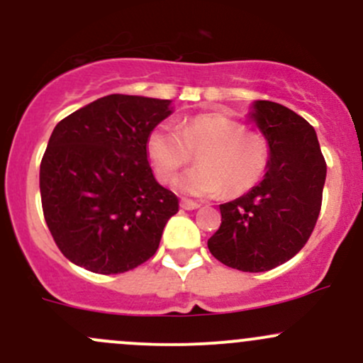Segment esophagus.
Here are the masks:
<instances>
[{
  "label": "esophagus",
  "mask_w": 363,
  "mask_h": 363,
  "mask_svg": "<svg viewBox=\"0 0 363 363\" xmlns=\"http://www.w3.org/2000/svg\"><path fill=\"white\" fill-rule=\"evenodd\" d=\"M181 208H184V211H196V208H200V203L191 200H181Z\"/></svg>",
  "instance_id": "obj_1"
}]
</instances>
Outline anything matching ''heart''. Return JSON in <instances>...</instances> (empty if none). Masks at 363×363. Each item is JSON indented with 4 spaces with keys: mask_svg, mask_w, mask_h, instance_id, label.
Returning a JSON list of instances; mask_svg holds the SVG:
<instances>
[{
    "mask_svg": "<svg viewBox=\"0 0 363 363\" xmlns=\"http://www.w3.org/2000/svg\"><path fill=\"white\" fill-rule=\"evenodd\" d=\"M219 113L198 114L179 127L158 125L150 132L147 156L156 177L169 182L198 155L200 167L174 182L186 196L207 198L226 191L238 196L250 191L268 169V144L259 133Z\"/></svg>",
    "mask_w": 363,
    "mask_h": 363,
    "instance_id": "b5f03b06",
    "label": "heart"
}]
</instances>
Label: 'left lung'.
I'll list each match as a JSON object with an SVG mask.
<instances>
[{
	"instance_id": "obj_1",
	"label": "left lung",
	"mask_w": 363,
	"mask_h": 363,
	"mask_svg": "<svg viewBox=\"0 0 363 363\" xmlns=\"http://www.w3.org/2000/svg\"><path fill=\"white\" fill-rule=\"evenodd\" d=\"M249 118L268 143V169L249 193L219 205L223 219L207 245L223 264L261 273L284 264L308 242L327 165L315 128L292 109L255 101Z\"/></svg>"
}]
</instances>
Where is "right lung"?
Returning <instances> with one entry per match:
<instances>
[{"instance_id":"obj_1","label":"right lung","mask_w":363,"mask_h":363,"mask_svg":"<svg viewBox=\"0 0 363 363\" xmlns=\"http://www.w3.org/2000/svg\"><path fill=\"white\" fill-rule=\"evenodd\" d=\"M172 101L113 94L53 128L40 167L45 220L60 252L91 273L130 272L155 255L179 211L147 162V135Z\"/></svg>"}]
</instances>
